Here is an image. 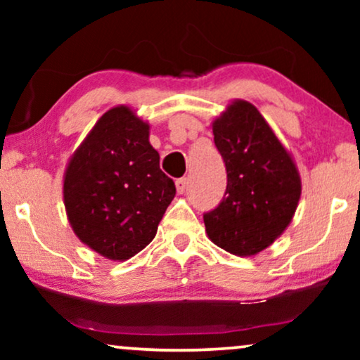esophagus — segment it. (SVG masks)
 Returning <instances> with one entry per match:
<instances>
[{
    "label": "esophagus",
    "instance_id": "34e87169",
    "mask_svg": "<svg viewBox=\"0 0 360 360\" xmlns=\"http://www.w3.org/2000/svg\"><path fill=\"white\" fill-rule=\"evenodd\" d=\"M186 185H188V180H186V179H179V180H175L176 193H179V195L185 193V190H186Z\"/></svg>",
    "mask_w": 360,
    "mask_h": 360
}]
</instances>
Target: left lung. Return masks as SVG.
<instances>
[{"mask_svg":"<svg viewBox=\"0 0 360 360\" xmlns=\"http://www.w3.org/2000/svg\"><path fill=\"white\" fill-rule=\"evenodd\" d=\"M214 144L228 172L224 198L203 214L206 234L239 257L267 249L292 223L302 179L257 108L234 100L213 121Z\"/></svg>","mask_w":360,"mask_h":360,"instance_id":"8db88e82","label":"left lung"}]
</instances>
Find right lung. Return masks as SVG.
Listing matches in <instances>:
<instances>
[{
	"instance_id": "obj_1",
	"label": "right lung",
	"mask_w": 360,
	"mask_h": 360,
	"mask_svg": "<svg viewBox=\"0 0 360 360\" xmlns=\"http://www.w3.org/2000/svg\"><path fill=\"white\" fill-rule=\"evenodd\" d=\"M159 162L149 124L129 106L108 110L63 175V203L77 238L110 260L141 252L175 196L174 180Z\"/></svg>"
}]
</instances>
